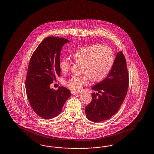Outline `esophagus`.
I'll list each match as a JSON object with an SVG mask.
<instances>
[{
	"label": "esophagus",
	"instance_id": "esophagus-1",
	"mask_svg": "<svg viewBox=\"0 0 154 154\" xmlns=\"http://www.w3.org/2000/svg\"><path fill=\"white\" fill-rule=\"evenodd\" d=\"M71 94H72V95H76V94H78V92H77L75 91H71Z\"/></svg>",
	"mask_w": 154,
	"mask_h": 154
}]
</instances>
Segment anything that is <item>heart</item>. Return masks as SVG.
Listing matches in <instances>:
<instances>
[{"instance_id":"obj_1","label":"heart","mask_w":154,"mask_h":154,"mask_svg":"<svg viewBox=\"0 0 154 154\" xmlns=\"http://www.w3.org/2000/svg\"><path fill=\"white\" fill-rule=\"evenodd\" d=\"M72 58L82 64L81 72L83 75L72 76L66 82V85L73 91H79L92 82H97L105 79L111 72L115 62V54L111 47L99 44L85 46L72 54ZM60 70L64 74L68 72L70 63L66 59H61L59 63Z\"/></svg>"}]
</instances>
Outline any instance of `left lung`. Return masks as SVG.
Segmentation results:
<instances>
[{
  "label": "left lung",
  "mask_w": 154,
  "mask_h": 154,
  "mask_svg": "<svg viewBox=\"0 0 154 154\" xmlns=\"http://www.w3.org/2000/svg\"><path fill=\"white\" fill-rule=\"evenodd\" d=\"M128 86L126 60L123 53L119 52L107 78L92 88L98 93H92L91 102L85 108L87 118L94 122H100L115 115L125 100Z\"/></svg>",
  "instance_id": "obj_1"
}]
</instances>
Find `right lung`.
Listing matches in <instances>:
<instances>
[{
    "instance_id": "1",
    "label": "right lung",
    "mask_w": 154,
    "mask_h": 154,
    "mask_svg": "<svg viewBox=\"0 0 154 154\" xmlns=\"http://www.w3.org/2000/svg\"><path fill=\"white\" fill-rule=\"evenodd\" d=\"M69 40L48 37L39 43L29 60L25 81L26 94L29 104L37 115L44 119L55 117L62 112L69 90L59 86L51 89V84L60 75L59 69L60 51Z\"/></svg>"
}]
</instances>
